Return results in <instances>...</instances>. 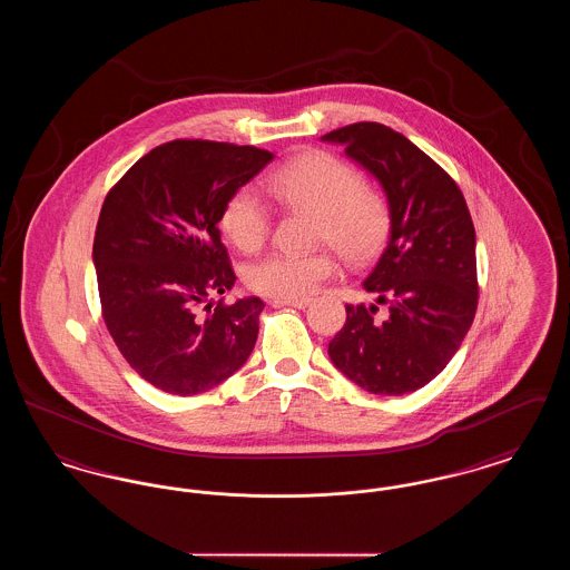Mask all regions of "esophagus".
<instances>
[{
    "mask_svg": "<svg viewBox=\"0 0 570 570\" xmlns=\"http://www.w3.org/2000/svg\"><path fill=\"white\" fill-rule=\"evenodd\" d=\"M273 307H297V309H303V307H307L309 305V298H273L272 301Z\"/></svg>",
    "mask_w": 570,
    "mask_h": 570,
    "instance_id": "34e87169",
    "label": "esophagus"
}]
</instances>
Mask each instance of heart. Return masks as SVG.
I'll list each match as a JSON object with an SVG mask.
<instances>
[{
    "instance_id": "obj_1",
    "label": "heart",
    "mask_w": 570,
    "mask_h": 570,
    "mask_svg": "<svg viewBox=\"0 0 570 570\" xmlns=\"http://www.w3.org/2000/svg\"><path fill=\"white\" fill-rule=\"evenodd\" d=\"M273 198L321 214L318 237L346 261L363 263L379 252L389 233V205L380 191L365 188L353 166L325 151H309L279 166L263 179ZM219 226L242 252H254L269 233V207L254 186H244L226 200ZM335 272V258L321 249L312 254L272 252L245 269L247 286L265 297L301 298Z\"/></svg>"
}]
</instances>
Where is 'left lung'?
Here are the masks:
<instances>
[{
    "mask_svg": "<svg viewBox=\"0 0 570 570\" xmlns=\"http://www.w3.org/2000/svg\"><path fill=\"white\" fill-rule=\"evenodd\" d=\"M365 168L389 205V242L363 279L376 295L346 305V323L328 342L333 365L374 395H404L434 380L474 321L476 235L458 184L406 136L374 121L328 135ZM379 304L387 318L373 321Z\"/></svg>",
    "mask_w": 570,
    "mask_h": 570,
    "instance_id": "left-lung-1",
    "label": "left lung"
}]
</instances>
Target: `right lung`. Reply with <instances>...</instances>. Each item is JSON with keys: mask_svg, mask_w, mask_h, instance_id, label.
I'll return each instance as SVG.
<instances>
[{"mask_svg": "<svg viewBox=\"0 0 570 570\" xmlns=\"http://www.w3.org/2000/svg\"><path fill=\"white\" fill-rule=\"evenodd\" d=\"M272 160L249 145L170 140L102 205L94 239L102 316L130 367L164 393H205L254 351L265 303L219 298L212 307L237 279L217 224L230 194Z\"/></svg>", "mask_w": 570, "mask_h": 570, "instance_id": "right-lung-1", "label": "right lung"}]
</instances>
